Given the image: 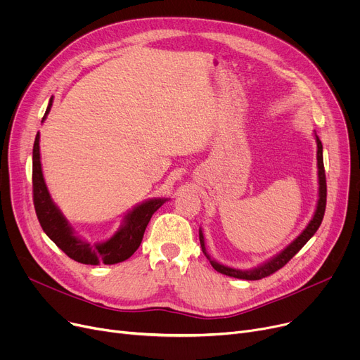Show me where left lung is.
I'll return each instance as SVG.
<instances>
[{
    "label": "left lung",
    "mask_w": 360,
    "mask_h": 360,
    "mask_svg": "<svg viewBox=\"0 0 360 360\" xmlns=\"http://www.w3.org/2000/svg\"><path fill=\"white\" fill-rule=\"evenodd\" d=\"M315 137H316V147H318L316 160H318V179H319V200H318V205H316V212H315L311 223L307 226V229L302 232L285 251H281L278 255H276L269 262L262 264V266H259L254 270H248V271L226 267V266H223V264H219L214 259H212L205 252L204 236H202V232L200 231V243H201L202 252L207 257V259L210 261V264L216 271L226 274V276H231V277L243 278V280H259L262 277H269L273 273H276L277 270H280L281 267H285L286 264L302 250V247H304V245L315 235V232L321 226V221H323V219H324L326 204H327V179H326V169H324V159H323V144H321V140L318 136H315Z\"/></svg>",
    "instance_id": "1"
}]
</instances>
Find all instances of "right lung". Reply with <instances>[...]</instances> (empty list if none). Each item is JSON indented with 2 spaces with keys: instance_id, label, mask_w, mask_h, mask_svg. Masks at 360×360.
<instances>
[{
  "instance_id": "1",
  "label": "right lung",
  "mask_w": 360,
  "mask_h": 360,
  "mask_svg": "<svg viewBox=\"0 0 360 360\" xmlns=\"http://www.w3.org/2000/svg\"><path fill=\"white\" fill-rule=\"evenodd\" d=\"M52 106V98L46 108V113ZM42 118V121L46 118ZM32 184H33V204L34 212L39 220L44 232L49 239L64 251L71 259L98 266V264H117L128 259L134 254L143 240L144 231L153 216V213L166 201L165 198H155L137 205L131 210L124 220L122 228L110 239L102 243L90 245L75 236L71 231V226L61 214L48 193L45 179L42 175L41 153H39V132L36 134L33 144V169H32Z\"/></svg>"
}]
</instances>
